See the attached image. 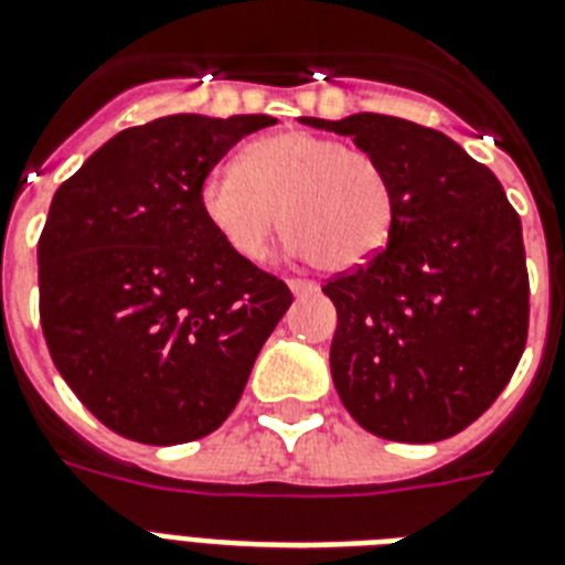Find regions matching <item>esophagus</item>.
I'll list each match as a JSON object with an SVG mask.
<instances>
[{
	"mask_svg": "<svg viewBox=\"0 0 565 565\" xmlns=\"http://www.w3.org/2000/svg\"><path fill=\"white\" fill-rule=\"evenodd\" d=\"M287 284H290V290L296 292V296H312V292L319 290V287L312 281H307V278H290Z\"/></svg>",
	"mask_w": 565,
	"mask_h": 565,
	"instance_id": "esophagus-1",
	"label": "esophagus"
}]
</instances>
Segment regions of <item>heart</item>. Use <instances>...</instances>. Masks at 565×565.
I'll return each mask as SVG.
<instances>
[{"instance_id": "heart-1", "label": "heart", "mask_w": 565, "mask_h": 565, "mask_svg": "<svg viewBox=\"0 0 565 565\" xmlns=\"http://www.w3.org/2000/svg\"><path fill=\"white\" fill-rule=\"evenodd\" d=\"M201 210L241 258H264L281 224L290 253L344 273L391 238L393 186L371 154L333 137L284 131L246 146L238 169H212L201 183Z\"/></svg>"}]
</instances>
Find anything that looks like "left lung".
<instances>
[{
  "label": "left lung",
  "instance_id": "left-lung-1",
  "mask_svg": "<svg viewBox=\"0 0 565 565\" xmlns=\"http://www.w3.org/2000/svg\"><path fill=\"white\" fill-rule=\"evenodd\" d=\"M301 122L353 137L393 186L387 244L321 287L339 312L341 405L382 439H448L494 405L525 350L520 215L494 172L443 131L387 114Z\"/></svg>",
  "mask_w": 565,
  "mask_h": 565
}]
</instances>
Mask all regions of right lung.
Instances as JSON below:
<instances>
[{
    "instance_id": "1",
    "label": "right lung",
    "mask_w": 565,
    "mask_h": 565,
    "mask_svg": "<svg viewBox=\"0 0 565 565\" xmlns=\"http://www.w3.org/2000/svg\"><path fill=\"white\" fill-rule=\"evenodd\" d=\"M267 114H172L114 135L56 189L40 321L60 376L114 434L180 445L224 425L292 305L201 210V183Z\"/></svg>"
}]
</instances>
